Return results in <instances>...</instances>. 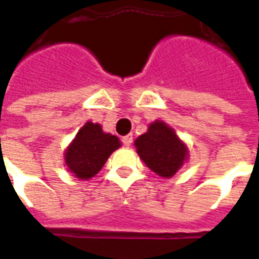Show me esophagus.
<instances>
[{"instance_id":"1","label":"esophagus","mask_w":259,"mask_h":259,"mask_svg":"<svg viewBox=\"0 0 259 259\" xmlns=\"http://www.w3.org/2000/svg\"><path fill=\"white\" fill-rule=\"evenodd\" d=\"M122 143H123V145H126V147H130L132 143H133V136H132V134L125 136V137L122 138Z\"/></svg>"}]
</instances>
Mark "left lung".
<instances>
[{
  "label": "left lung",
  "mask_w": 259,
  "mask_h": 259,
  "mask_svg": "<svg viewBox=\"0 0 259 259\" xmlns=\"http://www.w3.org/2000/svg\"><path fill=\"white\" fill-rule=\"evenodd\" d=\"M134 147L148 168L161 178L174 177L189 157L186 144L160 119L152 122L147 133L136 138Z\"/></svg>",
  "instance_id": "obj_1"
}]
</instances>
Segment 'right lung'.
<instances>
[{
    "label": "right lung",
    "mask_w": 259,
    "mask_h": 259,
    "mask_svg": "<svg viewBox=\"0 0 259 259\" xmlns=\"http://www.w3.org/2000/svg\"><path fill=\"white\" fill-rule=\"evenodd\" d=\"M121 141L111 133H104L99 123L88 121L65 149V164L73 177L88 181L102 169Z\"/></svg>",
    "instance_id": "obj_1"
}]
</instances>
